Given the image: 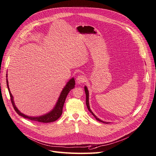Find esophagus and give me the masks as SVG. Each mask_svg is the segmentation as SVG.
I'll return each instance as SVG.
<instances>
[{"label":"esophagus","instance_id":"1","mask_svg":"<svg viewBox=\"0 0 156 156\" xmlns=\"http://www.w3.org/2000/svg\"><path fill=\"white\" fill-rule=\"evenodd\" d=\"M85 81V77L83 74H80L76 78V83L78 84H80L82 83H83Z\"/></svg>","mask_w":156,"mask_h":156}]
</instances>
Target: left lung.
<instances>
[{"label":"left lung","instance_id":"obj_1","mask_svg":"<svg viewBox=\"0 0 156 156\" xmlns=\"http://www.w3.org/2000/svg\"><path fill=\"white\" fill-rule=\"evenodd\" d=\"M84 89H85V94H86V105H87V108L89 111L91 113V114L94 117V118L96 119L97 120H98V121L101 122H104V123H106V124L109 123V122H104V121H103V120H100V119H98V118L96 116V115H95L93 113V112L91 111V109H90V106H89V91H88V89H87V87L86 86H85V87H84Z\"/></svg>","mask_w":156,"mask_h":156}]
</instances>
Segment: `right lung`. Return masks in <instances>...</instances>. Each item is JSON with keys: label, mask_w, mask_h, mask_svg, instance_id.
<instances>
[{"label": "right lung", "mask_w": 156, "mask_h": 156, "mask_svg": "<svg viewBox=\"0 0 156 156\" xmlns=\"http://www.w3.org/2000/svg\"><path fill=\"white\" fill-rule=\"evenodd\" d=\"M6 77H7V74H6ZM6 83H7V87L8 89L9 95H10L11 101H12V105L13 106V108L15 110H16V112L17 113V114L23 117L25 119H28L29 120H33V121L43 122V123H48V122L56 121V120H58L60 117H61V115L63 112V105H64V103L65 101V99H66V97L67 96L68 93H69V91H71V89H73V88H74L75 80H74V78H72L71 79H70L69 81L67 83L66 85H65V86L63 87L61 94H60V95H59L58 101L56 102V104L55 105V106L52 109V111H51L47 114L41 115V116H39V117H30V116H28V115H26L22 113L21 112L19 111V110L16 106V105H15V103L13 101V97L12 94L10 92V90H9V88L8 79H6Z\"/></svg>", "instance_id": "add662e5"}]
</instances>
